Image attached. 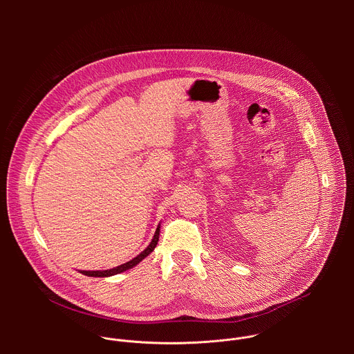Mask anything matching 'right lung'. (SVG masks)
I'll use <instances>...</instances> for the list:
<instances>
[{
    "mask_svg": "<svg viewBox=\"0 0 354 354\" xmlns=\"http://www.w3.org/2000/svg\"><path fill=\"white\" fill-rule=\"evenodd\" d=\"M160 228H161V225L158 224V227L156 230V234H154L153 239H151L149 245L141 252L140 255H137L131 261H129V262H126V263H123L120 266H116L113 269H108V270H80V273H82L85 276H89V277H109V276H115V274L123 273V272H126L129 269H133L134 266H137L144 258H147L151 254V252L156 249V246L158 243V239H160Z\"/></svg>",
    "mask_w": 354,
    "mask_h": 354,
    "instance_id": "obj_1",
    "label": "right lung"
}]
</instances>
